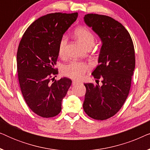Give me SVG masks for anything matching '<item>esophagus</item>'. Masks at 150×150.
<instances>
[{
  "label": "esophagus",
  "instance_id": "obj_1",
  "mask_svg": "<svg viewBox=\"0 0 150 150\" xmlns=\"http://www.w3.org/2000/svg\"><path fill=\"white\" fill-rule=\"evenodd\" d=\"M80 82L79 81H72V85H77L78 83H79Z\"/></svg>",
  "mask_w": 150,
  "mask_h": 150
}]
</instances>
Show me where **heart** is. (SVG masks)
Returning a JSON list of instances; mask_svg holds the SVG:
<instances>
[{"instance_id":"obj_1","label":"heart","mask_w":150,"mask_h":150,"mask_svg":"<svg viewBox=\"0 0 150 150\" xmlns=\"http://www.w3.org/2000/svg\"><path fill=\"white\" fill-rule=\"evenodd\" d=\"M74 35L78 40L85 48H91L95 42V35L86 26H79L74 30ZM67 44V38L63 35L61 38L58 45L59 54L61 57H64L65 50ZM90 66L87 63L79 61H72L62 67V72L65 76L71 79L79 80L84 77L85 74L89 70Z\"/></svg>"}]
</instances>
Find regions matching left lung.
Returning a JSON list of instances; mask_svg holds the SVG:
<instances>
[{
    "mask_svg": "<svg viewBox=\"0 0 150 150\" xmlns=\"http://www.w3.org/2000/svg\"><path fill=\"white\" fill-rule=\"evenodd\" d=\"M84 19L102 41L100 64L92 72L94 79H102V85L85 84L83 109L94 120H107L121 109L129 94L135 67L134 44L126 28L113 18L88 13Z\"/></svg>",
    "mask_w": 150,
    "mask_h": 150,
    "instance_id": "left-lung-1",
    "label": "left lung"
}]
</instances>
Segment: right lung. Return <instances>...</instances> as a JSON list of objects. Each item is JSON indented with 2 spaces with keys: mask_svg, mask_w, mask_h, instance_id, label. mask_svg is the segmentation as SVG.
I'll use <instances>...</instances> for the list:
<instances>
[{
  "mask_svg": "<svg viewBox=\"0 0 150 150\" xmlns=\"http://www.w3.org/2000/svg\"><path fill=\"white\" fill-rule=\"evenodd\" d=\"M78 13H48L28 26L17 52L18 81L30 110L44 118L57 116L61 102L71 85L67 78L54 80L59 40L76 21Z\"/></svg>",
  "mask_w": 150,
  "mask_h": 150,
  "instance_id": "right-lung-1",
  "label": "right lung"
}]
</instances>
